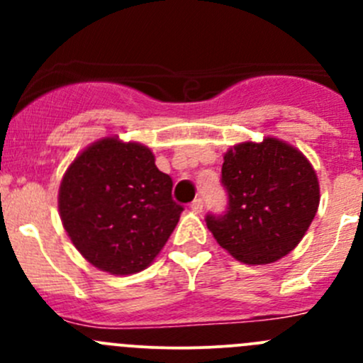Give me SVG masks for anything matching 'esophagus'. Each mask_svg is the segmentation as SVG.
Wrapping results in <instances>:
<instances>
[{
    "mask_svg": "<svg viewBox=\"0 0 363 363\" xmlns=\"http://www.w3.org/2000/svg\"><path fill=\"white\" fill-rule=\"evenodd\" d=\"M191 208L195 212H202L203 211V200L202 199H195V200H193Z\"/></svg>",
    "mask_w": 363,
    "mask_h": 363,
    "instance_id": "obj_1",
    "label": "esophagus"
}]
</instances>
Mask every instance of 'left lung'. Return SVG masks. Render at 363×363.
Here are the masks:
<instances>
[{"mask_svg":"<svg viewBox=\"0 0 363 363\" xmlns=\"http://www.w3.org/2000/svg\"><path fill=\"white\" fill-rule=\"evenodd\" d=\"M221 184L226 211L208 212L205 223L223 250L250 265L276 262L295 250L320 205L311 163L277 138L230 149Z\"/></svg>","mask_w":363,"mask_h":363,"instance_id":"obj_1","label":"left lung"}]
</instances>
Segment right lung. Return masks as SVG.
Masks as SVG:
<instances>
[{
	"label": "right lung",
	"instance_id": "1",
	"mask_svg": "<svg viewBox=\"0 0 363 363\" xmlns=\"http://www.w3.org/2000/svg\"><path fill=\"white\" fill-rule=\"evenodd\" d=\"M170 175L147 147L104 138L79 156L60 188V214L80 255L105 272L144 270L163 250L184 211Z\"/></svg>",
	"mask_w": 363,
	"mask_h": 363
}]
</instances>
